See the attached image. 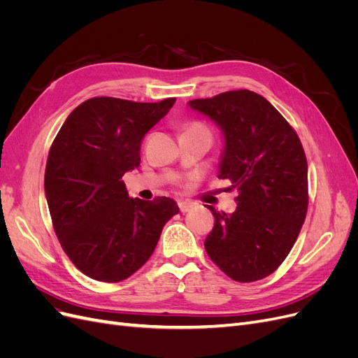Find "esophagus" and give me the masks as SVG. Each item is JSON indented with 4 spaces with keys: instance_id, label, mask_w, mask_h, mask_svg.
I'll use <instances>...</instances> for the list:
<instances>
[{
    "instance_id": "1",
    "label": "esophagus",
    "mask_w": 358,
    "mask_h": 358,
    "mask_svg": "<svg viewBox=\"0 0 358 358\" xmlns=\"http://www.w3.org/2000/svg\"><path fill=\"white\" fill-rule=\"evenodd\" d=\"M192 206H194V204H192L191 201H179V209H180L182 213H185V212L191 210Z\"/></svg>"
}]
</instances>
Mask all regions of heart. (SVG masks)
<instances>
[{"label":"heart","mask_w":358,"mask_h":358,"mask_svg":"<svg viewBox=\"0 0 358 358\" xmlns=\"http://www.w3.org/2000/svg\"><path fill=\"white\" fill-rule=\"evenodd\" d=\"M183 133H191V134H204V136L210 137L209 129L206 128L203 124H200V122H192V124L187 125V127H185V129H183Z\"/></svg>","instance_id":"heart-1"}]
</instances>
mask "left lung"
Here are the masks:
<instances>
[{
  "label": "left lung",
  "instance_id": "8db88e82",
  "mask_svg": "<svg viewBox=\"0 0 358 358\" xmlns=\"http://www.w3.org/2000/svg\"><path fill=\"white\" fill-rule=\"evenodd\" d=\"M188 106L221 129L218 178L237 189L231 213L208 209L206 252L237 282L273 273L297 241L308 210V162L294 129L264 96L241 90Z\"/></svg>",
  "mask_w": 358,
  "mask_h": 358
}]
</instances>
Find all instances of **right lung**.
Wrapping results in <instances>:
<instances>
[{"mask_svg":"<svg viewBox=\"0 0 358 358\" xmlns=\"http://www.w3.org/2000/svg\"><path fill=\"white\" fill-rule=\"evenodd\" d=\"M175 101L86 100L53 140L45 173L49 212L64 251L86 276L101 282L131 276L152 255L162 227L179 212L169 197H128L122 180L140 166L142 138Z\"/></svg>","mask_w":358,"mask_h":358,"instance_id":"1","label":"right lung"}]
</instances>
